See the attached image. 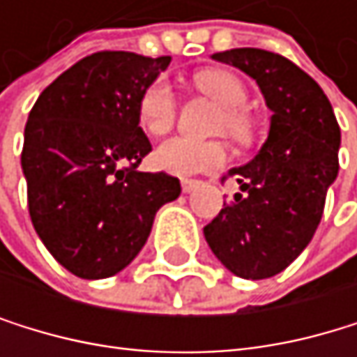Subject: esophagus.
I'll return each mask as SVG.
<instances>
[{"instance_id":"obj_1","label":"esophagus","mask_w":357,"mask_h":357,"mask_svg":"<svg viewBox=\"0 0 357 357\" xmlns=\"http://www.w3.org/2000/svg\"><path fill=\"white\" fill-rule=\"evenodd\" d=\"M199 186H201L199 180H182V190H184L186 195H188V192H195Z\"/></svg>"}]
</instances>
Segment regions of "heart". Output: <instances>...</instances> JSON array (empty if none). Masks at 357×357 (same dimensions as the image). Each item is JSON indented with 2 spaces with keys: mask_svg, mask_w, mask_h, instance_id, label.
I'll use <instances>...</instances> for the list:
<instances>
[{
  "mask_svg": "<svg viewBox=\"0 0 357 357\" xmlns=\"http://www.w3.org/2000/svg\"><path fill=\"white\" fill-rule=\"evenodd\" d=\"M195 85L222 105V113L218 117V130H225L236 141H246L250 137V119L242 111L248 100L244 83L227 70H203L195 77ZM177 113V96L167 81H154L139 100V124L141 128L160 137L171 130ZM156 167L177 175L190 177L199 173H210L220 169L227 162V149L218 141H192L186 137H173L158 145L154 154Z\"/></svg>",
  "mask_w": 357,
  "mask_h": 357,
  "instance_id": "1",
  "label": "heart"
}]
</instances>
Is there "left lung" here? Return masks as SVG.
I'll return each mask as SVG.
<instances>
[{
  "mask_svg": "<svg viewBox=\"0 0 357 357\" xmlns=\"http://www.w3.org/2000/svg\"><path fill=\"white\" fill-rule=\"evenodd\" d=\"M212 59L257 81L272 124L261 152L229 171L240 192L203 227V236L229 272L261 280L282 272L317 231L328 186L338 173L340 128L317 81L287 57L231 49Z\"/></svg>",
  "mask_w": 357,
  "mask_h": 357,
  "instance_id": "obj_1",
  "label": "left lung"
}]
</instances>
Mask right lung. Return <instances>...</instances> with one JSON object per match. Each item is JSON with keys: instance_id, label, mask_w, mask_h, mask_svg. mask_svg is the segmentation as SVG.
<instances>
[{"instance_id": "1", "label": "right lung", "mask_w": 357, "mask_h": 357, "mask_svg": "<svg viewBox=\"0 0 357 357\" xmlns=\"http://www.w3.org/2000/svg\"><path fill=\"white\" fill-rule=\"evenodd\" d=\"M169 63V55L91 53L29 111L21 167L31 225L79 278L124 270L147 242L156 212L182 192L177 177L137 169L152 152L139 100Z\"/></svg>"}]
</instances>
